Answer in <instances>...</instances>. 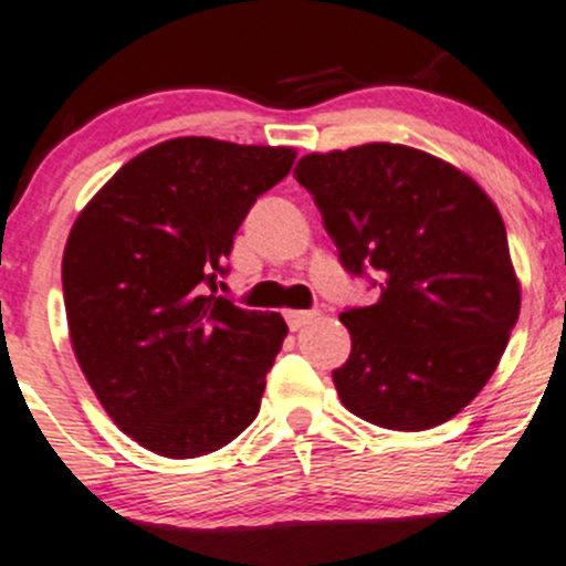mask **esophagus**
I'll use <instances>...</instances> for the list:
<instances>
[{
	"label": "esophagus",
	"mask_w": 566,
	"mask_h": 566,
	"mask_svg": "<svg viewBox=\"0 0 566 566\" xmlns=\"http://www.w3.org/2000/svg\"><path fill=\"white\" fill-rule=\"evenodd\" d=\"M317 315H321L317 310H291V313H285V321H289L291 332H300L307 323H313Z\"/></svg>",
	"instance_id": "esophagus-1"
}]
</instances>
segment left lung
<instances>
[{
	"mask_svg": "<svg viewBox=\"0 0 566 566\" xmlns=\"http://www.w3.org/2000/svg\"><path fill=\"white\" fill-rule=\"evenodd\" d=\"M294 179L342 266L378 275L379 300L339 315L353 339L334 368L342 403L387 430L452 420L494 374L522 307L503 216L471 176L401 144L307 155Z\"/></svg>",
	"mask_w": 566,
	"mask_h": 566,
	"instance_id": "8db88e82",
	"label": "left lung"
}]
</instances>
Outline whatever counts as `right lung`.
<instances>
[{
	"label": "right lung",
	"mask_w": 566,
	"mask_h": 566,
	"mask_svg": "<svg viewBox=\"0 0 566 566\" xmlns=\"http://www.w3.org/2000/svg\"><path fill=\"white\" fill-rule=\"evenodd\" d=\"M294 157L289 146L170 138L125 163L69 232L74 355L112 420L149 452H216L256 420L289 326L216 296V283L238 227Z\"/></svg>",
	"instance_id": "add662e5"
}]
</instances>
